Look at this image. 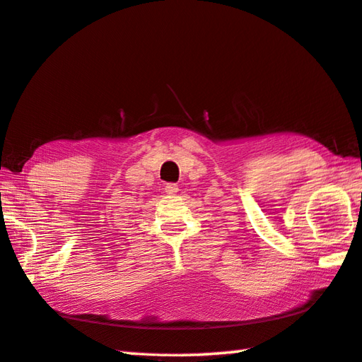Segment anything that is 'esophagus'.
Instances as JSON below:
<instances>
[{"label": "esophagus", "instance_id": "34e87169", "mask_svg": "<svg viewBox=\"0 0 362 362\" xmlns=\"http://www.w3.org/2000/svg\"><path fill=\"white\" fill-rule=\"evenodd\" d=\"M165 192L167 194H176V192H178V184H175V182L165 184Z\"/></svg>", "mask_w": 362, "mask_h": 362}]
</instances>
